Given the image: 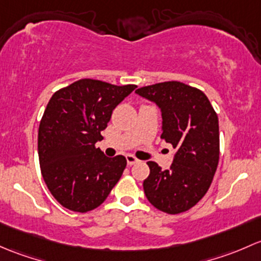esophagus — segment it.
Listing matches in <instances>:
<instances>
[{
    "mask_svg": "<svg viewBox=\"0 0 261 261\" xmlns=\"http://www.w3.org/2000/svg\"><path fill=\"white\" fill-rule=\"evenodd\" d=\"M125 158H127L128 166H132V165H134V163L138 162V160H137V158L134 157V155H132V154H127V155H125Z\"/></svg>",
    "mask_w": 261,
    "mask_h": 261,
    "instance_id": "34e87169",
    "label": "esophagus"
}]
</instances>
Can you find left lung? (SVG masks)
Returning a JSON list of instances; mask_svg holds the SVG:
<instances>
[{
  "label": "left lung",
  "instance_id": "1",
  "mask_svg": "<svg viewBox=\"0 0 261 261\" xmlns=\"http://www.w3.org/2000/svg\"><path fill=\"white\" fill-rule=\"evenodd\" d=\"M162 115V134L176 149L168 170L147 162L146 197L158 210L174 215L190 210L205 196L220 154L219 119L207 96L179 82H166L136 90Z\"/></svg>",
  "mask_w": 261,
  "mask_h": 261
}]
</instances>
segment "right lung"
<instances>
[{
    "label": "right lung",
    "mask_w": 261,
    "mask_h": 261,
    "mask_svg": "<svg viewBox=\"0 0 261 261\" xmlns=\"http://www.w3.org/2000/svg\"><path fill=\"white\" fill-rule=\"evenodd\" d=\"M82 79L51 96L39 127V160L44 181L60 205L75 212L106 201L127 166L124 155L109 158L99 148L115 107L136 89Z\"/></svg>",
    "instance_id": "obj_1"
}]
</instances>
